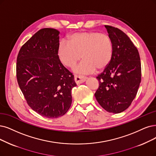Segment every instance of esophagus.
<instances>
[{
    "instance_id": "obj_1",
    "label": "esophagus",
    "mask_w": 156,
    "mask_h": 156,
    "mask_svg": "<svg viewBox=\"0 0 156 156\" xmlns=\"http://www.w3.org/2000/svg\"><path fill=\"white\" fill-rule=\"evenodd\" d=\"M86 77L83 76H78V75H74V81L76 84H80L83 83L86 80Z\"/></svg>"
}]
</instances>
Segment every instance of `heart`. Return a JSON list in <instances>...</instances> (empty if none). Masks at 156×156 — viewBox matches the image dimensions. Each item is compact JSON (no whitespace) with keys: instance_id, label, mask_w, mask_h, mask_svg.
Here are the masks:
<instances>
[{"instance_id":"1","label":"heart","mask_w":156,"mask_h":156,"mask_svg":"<svg viewBox=\"0 0 156 156\" xmlns=\"http://www.w3.org/2000/svg\"><path fill=\"white\" fill-rule=\"evenodd\" d=\"M113 44L108 34L95 31H81L72 34L62 40L58 49V57L69 68L83 61L76 68L79 74H86L105 68L112 60Z\"/></svg>"}]
</instances>
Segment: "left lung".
<instances>
[{
	"mask_svg": "<svg viewBox=\"0 0 156 156\" xmlns=\"http://www.w3.org/2000/svg\"><path fill=\"white\" fill-rule=\"evenodd\" d=\"M113 44L112 60L96 77L99 87L94 94L108 112L126 110L137 94L141 79L140 57L129 37L118 28L105 26Z\"/></svg>",
	"mask_w": 156,
	"mask_h": 156,
	"instance_id": "left-lung-1",
	"label": "left lung"
}]
</instances>
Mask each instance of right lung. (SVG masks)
Wrapping results in <instances>:
<instances>
[{
  "label": "right lung",
  "instance_id": "obj_1",
  "mask_svg": "<svg viewBox=\"0 0 156 156\" xmlns=\"http://www.w3.org/2000/svg\"><path fill=\"white\" fill-rule=\"evenodd\" d=\"M59 34L55 29H41L22 46L16 59L17 82L27 104L48 118L68 111L76 86L58 57Z\"/></svg>",
  "mask_w": 156,
  "mask_h": 156
}]
</instances>
